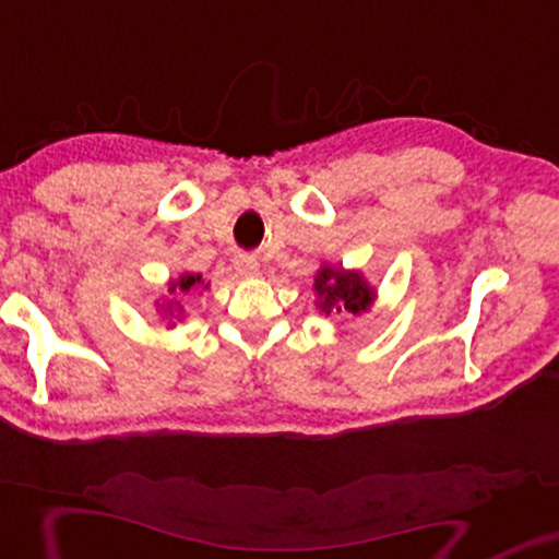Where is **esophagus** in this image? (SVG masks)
I'll return each instance as SVG.
<instances>
[{
	"label": "esophagus",
	"mask_w": 559,
	"mask_h": 559,
	"mask_svg": "<svg viewBox=\"0 0 559 559\" xmlns=\"http://www.w3.org/2000/svg\"><path fill=\"white\" fill-rule=\"evenodd\" d=\"M234 266H237L241 277H254V274L260 272V262H257V257L252 254H239L237 260H234Z\"/></svg>",
	"instance_id": "esophagus-1"
}]
</instances>
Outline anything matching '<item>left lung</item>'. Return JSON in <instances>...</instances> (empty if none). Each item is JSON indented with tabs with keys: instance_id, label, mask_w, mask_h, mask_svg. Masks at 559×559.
I'll use <instances>...</instances> for the list:
<instances>
[{
	"instance_id": "1",
	"label": "left lung",
	"mask_w": 559,
	"mask_h": 559,
	"mask_svg": "<svg viewBox=\"0 0 559 559\" xmlns=\"http://www.w3.org/2000/svg\"><path fill=\"white\" fill-rule=\"evenodd\" d=\"M314 289L322 297V312L335 310V312H350L360 314L368 310V305L373 302V293H370L366 282L358 272H343V270H322L314 277Z\"/></svg>"
}]
</instances>
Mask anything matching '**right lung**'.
Here are the masks:
<instances>
[{"label": "right lung", "mask_w": 559, "mask_h": 559, "mask_svg": "<svg viewBox=\"0 0 559 559\" xmlns=\"http://www.w3.org/2000/svg\"><path fill=\"white\" fill-rule=\"evenodd\" d=\"M197 285H204V282H201V274H183L179 282H171V285H168V293H176V289H181V293H189V289L197 287Z\"/></svg>", "instance_id": "obj_1"}]
</instances>
